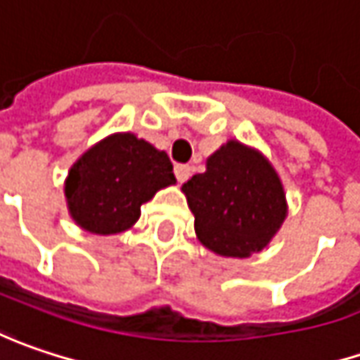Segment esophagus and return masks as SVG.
Segmentation results:
<instances>
[{"instance_id":"1","label":"esophagus","mask_w":360,"mask_h":360,"mask_svg":"<svg viewBox=\"0 0 360 360\" xmlns=\"http://www.w3.org/2000/svg\"><path fill=\"white\" fill-rule=\"evenodd\" d=\"M191 167L189 165H175V177H177V181L179 183H185V181L191 177Z\"/></svg>"}]
</instances>
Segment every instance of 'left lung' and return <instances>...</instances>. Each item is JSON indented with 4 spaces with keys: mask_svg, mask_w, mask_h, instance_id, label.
Wrapping results in <instances>:
<instances>
[{
    "mask_svg": "<svg viewBox=\"0 0 360 360\" xmlns=\"http://www.w3.org/2000/svg\"><path fill=\"white\" fill-rule=\"evenodd\" d=\"M181 191L195 215L197 240L213 254L250 258L286 219V193L272 163L240 141H227Z\"/></svg>",
    "mask_w": 360,
    "mask_h": 360,
    "instance_id": "left-lung-1",
    "label": "left lung"
}]
</instances>
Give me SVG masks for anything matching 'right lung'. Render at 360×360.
<instances>
[{"mask_svg": "<svg viewBox=\"0 0 360 360\" xmlns=\"http://www.w3.org/2000/svg\"><path fill=\"white\" fill-rule=\"evenodd\" d=\"M175 183L165 150L133 133H115L72 165L64 195L72 219L90 233L112 236L136 224L141 205Z\"/></svg>", "mask_w": 360, "mask_h": 360, "instance_id": "1", "label": "right lung"}]
</instances>
